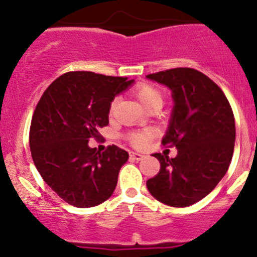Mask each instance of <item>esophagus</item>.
<instances>
[{
    "label": "esophagus",
    "mask_w": 257,
    "mask_h": 257,
    "mask_svg": "<svg viewBox=\"0 0 257 257\" xmlns=\"http://www.w3.org/2000/svg\"><path fill=\"white\" fill-rule=\"evenodd\" d=\"M129 157L132 158V159H134V160H143L144 159V155L143 154H139V153H136V152H131L129 153Z\"/></svg>",
    "instance_id": "1"
}]
</instances>
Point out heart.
<instances>
[{"mask_svg":"<svg viewBox=\"0 0 257 257\" xmlns=\"http://www.w3.org/2000/svg\"><path fill=\"white\" fill-rule=\"evenodd\" d=\"M134 95L138 98L139 102L143 104L144 108L148 110L158 109L163 107L164 104V94L162 90L155 85L149 84V83H143L139 84L138 87L134 89ZM113 107V105H112ZM153 138V132L152 131H143V132H134V133L128 134L126 139L129 143L134 147H144L150 139Z\"/></svg>","mask_w":257,"mask_h":257,"instance_id":"1","label":"heart"}]
</instances>
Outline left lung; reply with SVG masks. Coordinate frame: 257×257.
Masks as SVG:
<instances>
[{"mask_svg": "<svg viewBox=\"0 0 257 257\" xmlns=\"http://www.w3.org/2000/svg\"><path fill=\"white\" fill-rule=\"evenodd\" d=\"M147 78L172 89L174 108L162 143L178 149L175 158L153 154L160 170L147 181V188L165 205H193L212 191L229 169L235 145L231 105L221 88L196 69H167Z\"/></svg>", "mask_w": 257, "mask_h": 257, "instance_id": "1", "label": "left lung"}]
</instances>
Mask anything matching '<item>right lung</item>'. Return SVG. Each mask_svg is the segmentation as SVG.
<instances>
[{
  "label": "right lung",
  "instance_id": "1",
  "mask_svg": "<svg viewBox=\"0 0 257 257\" xmlns=\"http://www.w3.org/2000/svg\"><path fill=\"white\" fill-rule=\"evenodd\" d=\"M133 83L126 77L67 72L49 84L30 128L33 163L46 184L66 203L92 208L112 196L129 154L116 145L103 153L88 145L109 124L110 103Z\"/></svg>",
  "mask_w": 257,
  "mask_h": 257
}]
</instances>
